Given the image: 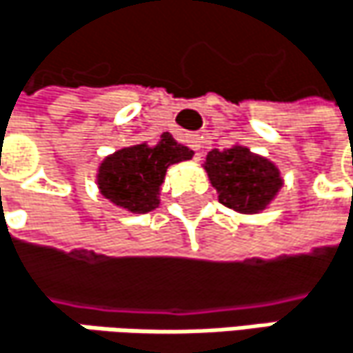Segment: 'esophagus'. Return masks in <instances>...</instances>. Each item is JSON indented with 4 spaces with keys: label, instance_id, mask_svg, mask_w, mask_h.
Masks as SVG:
<instances>
[{
    "label": "esophagus",
    "instance_id": "obj_1",
    "mask_svg": "<svg viewBox=\"0 0 353 353\" xmlns=\"http://www.w3.org/2000/svg\"><path fill=\"white\" fill-rule=\"evenodd\" d=\"M201 140H203V138H201L199 134H195V132L185 136V142H187V146H189V148H193L195 152H197V150H201Z\"/></svg>",
    "mask_w": 353,
    "mask_h": 353
}]
</instances>
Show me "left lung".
<instances>
[{"instance_id":"8db88e82","label":"left lung","mask_w":353,"mask_h":353,"mask_svg":"<svg viewBox=\"0 0 353 353\" xmlns=\"http://www.w3.org/2000/svg\"><path fill=\"white\" fill-rule=\"evenodd\" d=\"M205 170L219 193V203L240 213L264 209L283 185L272 162L252 154L243 146L211 150L205 160Z\"/></svg>"}]
</instances>
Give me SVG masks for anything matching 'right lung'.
Segmentation results:
<instances>
[{
  "label": "right lung",
  "mask_w": 353,
  "mask_h": 353,
  "mask_svg": "<svg viewBox=\"0 0 353 353\" xmlns=\"http://www.w3.org/2000/svg\"><path fill=\"white\" fill-rule=\"evenodd\" d=\"M189 158L193 150L164 132L156 144H138L108 156L99 166L97 185L111 203L132 213H148L158 207L166 168Z\"/></svg>",
  "instance_id": "1"
}]
</instances>
